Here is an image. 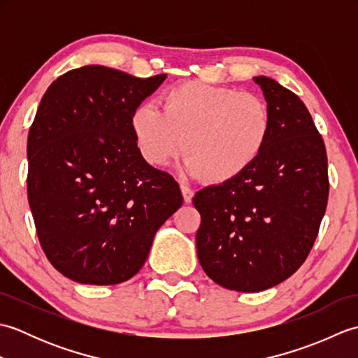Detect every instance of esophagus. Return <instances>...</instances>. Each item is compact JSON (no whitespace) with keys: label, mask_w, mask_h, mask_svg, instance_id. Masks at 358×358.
Masks as SVG:
<instances>
[{"label":"esophagus","mask_w":358,"mask_h":358,"mask_svg":"<svg viewBox=\"0 0 358 358\" xmlns=\"http://www.w3.org/2000/svg\"><path fill=\"white\" fill-rule=\"evenodd\" d=\"M180 189H181V194H183L185 203H191L192 199H194V191H192V189L189 187L187 185H185V183L180 185Z\"/></svg>","instance_id":"obj_1"}]
</instances>
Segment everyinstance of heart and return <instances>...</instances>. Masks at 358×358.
Wrapping results in <instances>:
<instances>
[{
  "instance_id": "heart-1",
  "label": "heart",
  "mask_w": 358,
  "mask_h": 358,
  "mask_svg": "<svg viewBox=\"0 0 358 358\" xmlns=\"http://www.w3.org/2000/svg\"><path fill=\"white\" fill-rule=\"evenodd\" d=\"M131 127L141 157L166 166L189 155L185 169L214 185L237 180L268 146L272 115L263 98L201 81L169 87L154 103L135 108Z\"/></svg>"
}]
</instances>
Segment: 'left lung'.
<instances>
[{"label":"left lung","mask_w":358,"mask_h":358,"mask_svg":"<svg viewBox=\"0 0 358 358\" xmlns=\"http://www.w3.org/2000/svg\"><path fill=\"white\" fill-rule=\"evenodd\" d=\"M272 115L260 159L237 180L194 196L201 215L196 254L217 285L260 292L305 263L329 195L328 155L299 96L275 80L255 77Z\"/></svg>","instance_id":"1"}]
</instances>
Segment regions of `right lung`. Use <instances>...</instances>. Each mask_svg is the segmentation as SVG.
<instances>
[{"instance_id":"add662e5","label":"right lung","mask_w":358,"mask_h":358,"mask_svg":"<svg viewBox=\"0 0 358 358\" xmlns=\"http://www.w3.org/2000/svg\"><path fill=\"white\" fill-rule=\"evenodd\" d=\"M164 78L85 66L41 98L27 136V199L44 254L67 278H132L183 204L172 175L141 157L131 127L136 106Z\"/></svg>"}]
</instances>
